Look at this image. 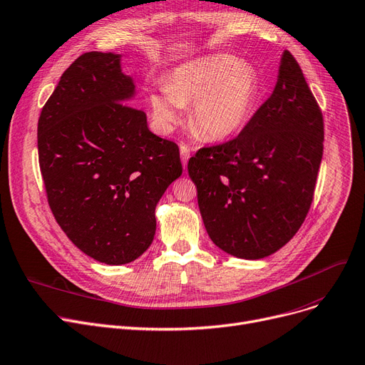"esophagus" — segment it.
Returning a JSON list of instances; mask_svg holds the SVG:
<instances>
[{"instance_id": "1", "label": "esophagus", "mask_w": 365, "mask_h": 365, "mask_svg": "<svg viewBox=\"0 0 365 365\" xmlns=\"http://www.w3.org/2000/svg\"><path fill=\"white\" fill-rule=\"evenodd\" d=\"M189 156H191V149H189L187 145H180V158H182V164L183 167H186V163L189 160Z\"/></svg>"}]
</instances>
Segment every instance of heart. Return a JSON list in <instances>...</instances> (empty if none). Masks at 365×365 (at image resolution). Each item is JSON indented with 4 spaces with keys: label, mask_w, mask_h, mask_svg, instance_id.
Returning <instances> with one entry per match:
<instances>
[{
    "label": "heart",
    "mask_w": 365,
    "mask_h": 365,
    "mask_svg": "<svg viewBox=\"0 0 365 365\" xmlns=\"http://www.w3.org/2000/svg\"><path fill=\"white\" fill-rule=\"evenodd\" d=\"M258 95L259 78L253 67L231 55H209L174 68L149 103L164 133L180 120V107L192 104V128L207 140H225L247 123Z\"/></svg>",
    "instance_id": "obj_1"
}]
</instances>
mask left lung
I'll return each instance as SVG.
<instances>
[{"label": "left lung", "mask_w": 365, "mask_h": 365, "mask_svg": "<svg viewBox=\"0 0 365 365\" xmlns=\"http://www.w3.org/2000/svg\"><path fill=\"white\" fill-rule=\"evenodd\" d=\"M324 152V118L301 67L284 51L273 93L239 135L187 163L212 242L261 259L297 234L310 210Z\"/></svg>", "instance_id": "8db88e82"}]
</instances>
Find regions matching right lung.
Listing matches in <instances>:
<instances>
[{
	"instance_id": "right-lung-1",
	"label": "right lung",
	"mask_w": 365,
	"mask_h": 365,
	"mask_svg": "<svg viewBox=\"0 0 365 365\" xmlns=\"http://www.w3.org/2000/svg\"><path fill=\"white\" fill-rule=\"evenodd\" d=\"M120 56L88 52L62 73L41 108L38 164L61 230L88 257L137 259L152 243L155 207L182 174L179 146L148 128L128 103Z\"/></svg>"
}]
</instances>
